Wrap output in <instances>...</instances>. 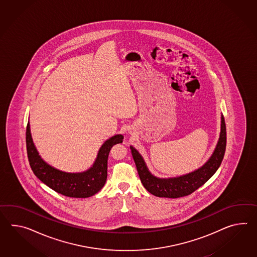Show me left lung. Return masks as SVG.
I'll return each instance as SVG.
<instances>
[{
  "instance_id": "left-lung-1",
  "label": "left lung",
  "mask_w": 257,
  "mask_h": 257,
  "mask_svg": "<svg viewBox=\"0 0 257 257\" xmlns=\"http://www.w3.org/2000/svg\"><path fill=\"white\" fill-rule=\"evenodd\" d=\"M226 147V128L225 119L222 117L219 141L213 156L201 168L191 174L176 178L160 179L151 175L141 155L131 147L132 155L136 163L138 175L145 188L154 196L176 199L193 193L204 185L219 168L225 155Z\"/></svg>"
}]
</instances>
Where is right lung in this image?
<instances>
[{
	"mask_svg": "<svg viewBox=\"0 0 257 257\" xmlns=\"http://www.w3.org/2000/svg\"><path fill=\"white\" fill-rule=\"evenodd\" d=\"M121 135L114 136L101 147L93 167L81 174H68L51 167L39 156L32 142L30 124L26 130V145L30 165L34 175L47 187L70 198H88L104 187L107 175V159L113 146L122 142Z\"/></svg>",
	"mask_w": 257,
	"mask_h": 257,
	"instance_id": "obj_1",
	"label": "right lung"
}]
</instances>
